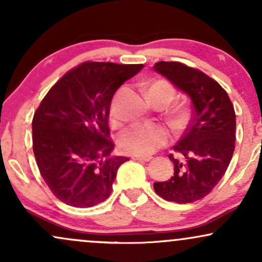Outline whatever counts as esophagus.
Listing matches in <instances>:
<instances>
[{"mask_svg":"<svg viewBox=\"0 0 262 262\" xmlns=\"http://www.w3.org/2000/svg\"><path fill=\"white\" fill-rule=\"evenodd\" d=\"M132 159H133V160H138V161H150L151 160V156H141V155H133L132 156Z\"/></svg>","mask_w":262,"mask_h":262,"instance_id":"34e87169","label":"esophagus"}]
</instances>
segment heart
<instances>
[{"instance_id":"heart-1","label":"heart","mask_w":262,"mask_h":262,"mask_svg":"<svg viewBox=\"0 0 262 262\" xmlns=\"http://www.w3.org/2000/svg\"><path fill=\"white\" fill-rule=\"evenodd\" d=\"M164 95L171 101L175 96V90L167 81L156 80L150 83L148 89V97L150 95ZM119 93L114 97L111 104L110 117L112 121L118 119V101ZM186 121V113H180L179 116L172 119L173 124L181 125ZM170 134L166 128L158 124H150V123H135L129 125L124 130H122L118 135V146L123 151L132 155L145 156L152 154L155 150L162 148L169 143Z\"/></svg>"}]
</instances>
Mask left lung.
Returning <instances> with one entry per match:
<instances>
[{"instance_id": "8db88e82", "label": "left lung", "mask_w": 262, "mask_h": 262, "mask_svg": "<svg viewBox=\"0 0 262 262\" xmlns=\"http://www.w3.org/2000/svg\"><path fill=\"white\" fill-rule=\"evenodd\" d=\"M156 73L191 98L192 119L173 150V175L155 182L159 196L191 203L210 193L224 176L235 149V112L229 96L215 80L179 61H159Z\"/></svg>"}]
</instances>
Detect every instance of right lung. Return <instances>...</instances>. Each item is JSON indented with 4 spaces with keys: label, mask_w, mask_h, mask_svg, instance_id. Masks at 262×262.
Here are the masks:
<instances>
[{
    "label": "right lung",
    "mask_w": 262,
    "mask_h": 262,
    "mask_svg": "<svg viewBox=\"0 0 262 262\" xmlns=\"http://www.w3.org/2000/svg\"><path fill=\"white\" fill-rule=\"evenodd\" d=\"M143 64L86 61L45 95L32 122L33 151L45 183L68 206L103 202L124 156H111L108 117L114 92Z\"/></svg>",
    "instance_id": "1"
}]
</instances>
